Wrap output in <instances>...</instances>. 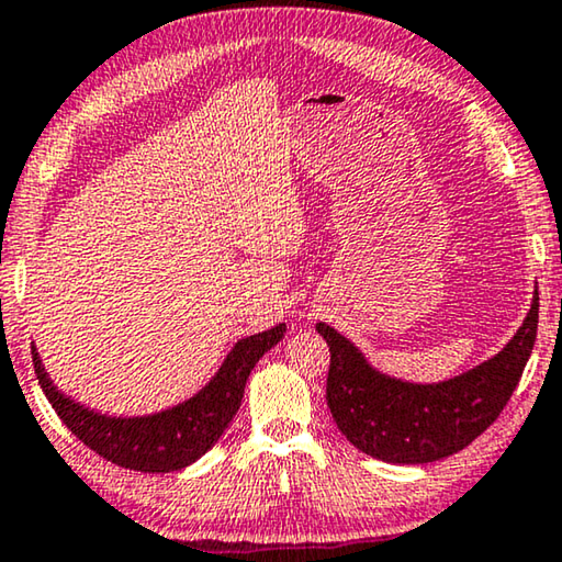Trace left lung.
<instances>
[{"instance_id": "obj_1", "label": "left lung", "mask_w": 562, "mask_h": 562, "mask_svg": "<svg viewBox=\"0 0 562 562\" xmlns=\"http://www.w3.org/2000/svg\"><path fill=\"white\" fill-rule=\"evenodd\" d=\"M538 291L525 322L503 351L437 384L386 376L329 324L316 331L329 344L326 404L336 427L369 457L394 464L442 460L477 439L499 417L528 364L538 334Z\"/></svg>"}]
</instances>
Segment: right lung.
<instances>
[{"instance_id":"right-lung-1","label":"right lung","mask_w":562,"mask_h":562,"mask_svg":"<svg viewBox=\"0 0 562 562\" xmlns=\"http://www.w3.org/2000/svg\"><path fill=\"white\" fill-rule=\"evenodd\" d=\"M283 334H286V324L240 339L201 392L183 404L145 414V417H110V414L88 409L52 384L34 347L32 361L52 409L82 445L117 468L158 474L188 468L218 442L231 419L236 417L244 400L246 379L256 361L276 347Z\"/></svg>"}]
</instances>
